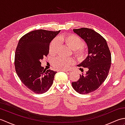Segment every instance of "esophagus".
<instances>
[{
	"label": "esophagus",
	"instance_id": "1",
	"mask_svg": "<svg viewBox=\"0 0 125 125\" xmlns=\"http://www.w3.org/2000/svg\"><path fill=\"white\" fill-rule=\"evenodd\" d=\"M61 71H63V72H65V73H69L70 72L69 71H68L67 70H61Z\"/></svg>",
	"mask_w": 125,
	"mask_h": 125
}]
</instances>
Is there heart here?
Masks as SVG:
<instances>
[{"instance_id": "heart-1", "label": "heart", "mask_w": 125, "mask_h": 125, "mask_svg": "<svg viewBox=\"0 0 125 125\" xmlns=\"http://www.w3.org/2000/svg\"><path fill=\"white\" fill-rule=\"evenodd\" d=\"M58 40L62 42L73 49V54L79 60H83L87 54V49L84 46V42L81 37L75 34L61 35ZM58 49V43L56 39H54L50 43L49 52L51 55H55ZM75 62L73 58L57 57L52 62V65L57 70H65L70 67Z\"/></svg>"}]
</instances>
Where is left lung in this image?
Returning <instances> with one entry per match:
<instances>
[{"instance_id":"1","label":"left lung","mask_w":125,"mask_h":125,"mask_svg":"<svg viewBox=\"0 0 125 125\" xmlns=\"http://www.w3.org/2000/svg\"><path fill=\"white\" fill-rule=\"evenodd\" d=\"M73 31L84 40L88 47V56L78 65L88 71L85 75H80L77 81L72 82V86L79 94H89L97 90L106 79L111 65V52L106 40L94 30L81 28Z\"/></svg>"}]
</instances>
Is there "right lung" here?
Returning <instances> with one entry per match:
<instances>
[{"label": "right lung", "mask_w": 125, "mask_h": 125, "mask_svg": "<svg viewBox=\"0 0 125 125\" xmlns=\"http://www.w3.org/2000/svg\"><path fill=\"white\" fill-rule=\"evenodd\" d=\"M44 30L31 31L22 36L15 50L16 73L22 83L35 94L47 92L56 71L44 69L40 60L49 54V44L60 33Z\"/></svg>", "instance_id": "right-lung-1"}]
</instances>
